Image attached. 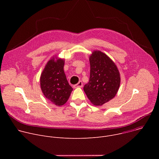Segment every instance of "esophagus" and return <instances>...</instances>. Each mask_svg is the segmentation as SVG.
Masks as SVG:
<instances>
[{
    "label": "esophagus",
    "mask_w": 159,
    "mask_h": 159,
    "mask_svg": "<svg viewBox=\"0 0 159 159\" xmlns=\"http://www.w3.org/2000/svg\"><path fill=\"white\" fill-rule=\"evenodd\" d=\"M82 85H83V84H82V81H79L77 84H75V85H74V88L82 87Z\"/></svg>",
    "instance_id": "esophagus-1"
}]
</instances>
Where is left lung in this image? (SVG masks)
<instances>
[{"label": "left lung", "instance_id": "8db88e82", "mask_svg": "<svg viewBox=\"0 0 159 159\" xmlns=\"http://www.w3.org/2000/svg\"><path fill=\"white\" fill-rule=\"evenodd\" d=\"M89 81L84 87L88 99L95 106H101L114 98L120 85L118 68L105 53L94 51L89 58Z\"/></svg>", "mask_w": 159, "mask_h": 159}]
</instances>
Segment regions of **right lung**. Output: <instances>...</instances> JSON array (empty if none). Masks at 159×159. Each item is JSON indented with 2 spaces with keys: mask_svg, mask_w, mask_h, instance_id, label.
<instances>
[{
  "mask_svg": "<svg viewBox=\"0 0 159 159\" xmlns=\"http://www.w3.org/2000/svg\"><path fill=\"white\" fill-rule=\"evenodd\" d=\"M63 59L52 58L45 66L40 77L41 89L44 96L57 106L63 105L69 99L72 87L64 73Z\"/></svg>",
  "mask_w": 159,
  "mask_h": 159,
  "instance_id": "1",
  "label": "right lung"
}]
</instances>
